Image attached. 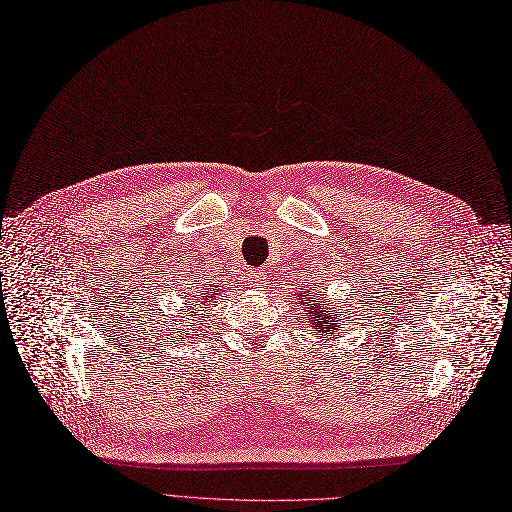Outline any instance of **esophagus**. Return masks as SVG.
I'll return each mask as SVG.
<instances>
[{"mask_svg": "<svg viewBox=\"0 0 512 512\" xmlns=\"http://www.w3.org/2000/svg\"><path fill=\"white\" fill-rule=\"evenodd\" d=\"M252 279H254V283H256V285L264 283V272H260V270H258V272H254V274H252Z\"/></svg>", "mask_w": 512, "mask_h": 512, "instance_id": "1", "label": "esophagus"}]
</instances>
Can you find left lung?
Segmentation results:
<instances>
[{
    "label": "left lung",
    "instance_id": "8db88e82",
    "mask_svg": "<svg viewBox=\"0 0 512 512\" xmlns=\"http://www.w3.org/2000/svg\"><path fill=\"white\" fill-rule=\"evenodd\" d=\"M299 297L307 303L305 311L309 313V322H311L313 330L324 332V334H334L338 330V326L334 322H338V318L342 316L340 311L328 307V303H322V301L316 303V297L305 295V291ZM303 301H301V305H303Z\"/></svg>",
    "mask_w": 512,
    "mask_h": 512
}]
</instances>
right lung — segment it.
<instances>
[{
  "label": "right lung",
  "mask_w": 512,
  "mask_h": 512,
  "mask_svg": "<svg viewBox=\"0 0 512 512\" xmlns=\"http://www.w3.org/2000/svg\"><path fill=\"white\" fill-rule=\"evenodd\" d=\"M196 287H199V283H196ZM215 287H217V285H215ZM199 289H201V295L196 297L194 307H203V305H207V301H211L215 295H219V293H217L219 289H211V287H209V289L199 287ZM192 297H194V295H192ZM199 298L202 299L201 302L198 301ZM190 307H192V301H188V311H190V316H196V318H201V316H203V313H201L203 309H190Z\"/></svg>",
  "instance_id": "add662e5"
}]
</instances>
